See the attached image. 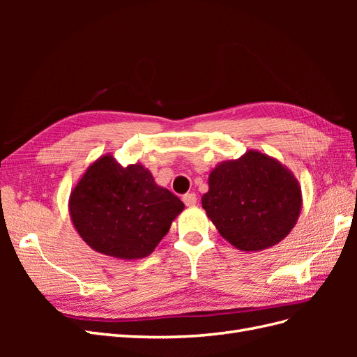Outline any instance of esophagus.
<instances>
[{
    "instance_id": "esophagus-1",
    "label": "esophagus",
    "mask_w": 357,
    "mask_h": 357,
    "mask_svg": "<svg viewBox=\"0 0 357 357\" xmlns=\"http://www.w3.org/2000/svg\"><path fill=\"white\" fill-rule=\"evenodd\" d=\"M183 202H185L188 207H192V205L197 204V195L195 193H186V195H183Z\"/></svg>"
}]
</instances>
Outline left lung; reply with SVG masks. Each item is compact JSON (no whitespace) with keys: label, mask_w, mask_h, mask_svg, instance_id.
I'll return each mask as SVG.
<instances>
[{"label":"left lung","mask_w":357,"mask_h":357,"mask_svg":"<svg viewBox=\"0 0 357 357\" xmlns=\"http://www.w3.org/2000/svg\"><path fill=\"white\" fill-rule=\"evenodd\" d=\"M202 208L226 241L243 252L278 244L295 228L302 208L298 178L275 158L247 150L208 176Z\"/></svg>","instance_id":"obj_1"}]
</instances>
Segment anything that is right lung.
<instances>
[{
  "label": "right lung",
  "instance_id": "1",
  "mask_svg": "<svg viewBox=\"0 0 357 357\" xmlns=\"http://www.w3.org/2000/svg\"><path fill=\"white\" fill-rule=\"evenodd\" d=\"M183 210L185 204L156 185L144 165L122 167L110 153L92 162L68 199L80 238L92 250L123 261L152 253Z\"/></svg>",
  "mask_w": 357,
  "mask_h": 357
}]
</instances>
